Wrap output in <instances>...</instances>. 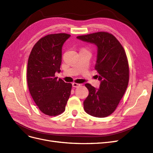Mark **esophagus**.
Wrapping results in <instances>:
<instances>
[{"label":"esophagus","mask_w":153,"mask_h":153,"mask_svg":"<svg viewBox=\"0 0 153 153\" xmlns=\"http://www.w3.org/2000/svg\"><path fill=\"white\" fill-rule=\"evenodd\" d=\"M79 86H80V85H79V84H78V83H76V82H73V83H72V86H73V87L77 88V87Z\"/></svg>","instance_id":"1"}]
</instances>
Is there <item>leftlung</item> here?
Wrapping results in <instances>:
<instances>
[{
    "instance_id": "obj_1",
    "label": "left lung",
    "mask_w": 153,
    "mask_h": 153,
    "mask_svg": "<svg viewBox=\"0 0 153 153\" xmlns=\"http://www.w3.org/2000/svg\"><path fill=\"white\" fill-rule=\"evenodd\" d=\"M80 40L97 46L95 68L100 88L90 84L85 86L89 95L84 101V109L92 116L105 117L114 112L124 95L129 81V66L124 48L111 33L98 32L77 36Z\"/></svg>"
}]
</instances>
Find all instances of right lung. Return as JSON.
I'll return each mask as SVG.
<instances>
[{
  "mask_svg": "<svg viewBox=\"0 0 153 153\" xmlns=\"http://www.w3.org/2000/svg\"><path fill=\"white\" fill-rule=\"evenodd\" d=\"M71 35L65 33L50 34L33 46L28 57L27 83L30 95L44 114L57 116L65 110L72 84L55 77L60 72L62 50Z\"/></svg>",
  "mask_w": 153,
  "mask_h": 153,
  "instance_id": "add662e5",
  "label": "right lung"
}]
</instances>
